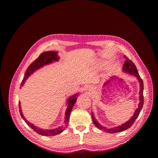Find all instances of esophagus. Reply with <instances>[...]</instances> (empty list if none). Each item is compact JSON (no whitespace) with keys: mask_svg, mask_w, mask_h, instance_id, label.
Wrapping results in <instances>:
<instances>
[{"mask_svg":"<svg viewBox=\"0 0 158 158\" xmlns=\"http://www.w3.org/2000/svg\"><path fill=\"white\" fill-rule=\"evenodd\" d=\"M91 89H92V88H91Z\"/></svg>","mask_w":158,"mask_h":158,"instance_id":"esophagus-1","label":"esophagus"}]
</instances>
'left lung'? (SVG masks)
I'll use <instances>...</instances> for the list:
<instances>
[{
    "label": "left lung",
    "instance_id": "1",
    "mask_svg": "<svg viewBox=\"0 0 158 158\" xmlns=\"http://www.w3.org/2000/svg\"><path fill=\"white\" fill-rule=\"evenodd\" d=\"M124 58L126 59L124 64H123V71L126 72V73H128L129 74H131L132 75H134V76H136L137 77V79H138L139 82V86H140V90H139V99H140V102L139 103V106L138 109H136V110L135 111L134 115L131 117V118L126 123L123 124L122 126H118V127H115L114 128H112V129H107L106 127L101 126L98 122L95 119V118L94 117L93 113L92 112V119H93V121L94 124V125L99 128V129L103 130L104 131L107 132L108 133H116V132H121L123 131H125L126 129H127L128 128L131 127L132 124H134V121H136V119H137L138 116H139L140 112L143 108V104H144V96H143V90H144V84H143V81L142 80V79L141 78V77L139 76V74H138V71L137 70V68L135 64L132 62L131 60H130L128 57H126V56H124Z\"/></svg>",
    "mask_w": 158,
    "mask_h": 158
}]
</instances>
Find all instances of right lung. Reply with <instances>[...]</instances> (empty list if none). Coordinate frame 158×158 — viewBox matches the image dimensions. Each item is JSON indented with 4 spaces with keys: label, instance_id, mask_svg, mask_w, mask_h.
Here are the masks:
<instances>
[{
    "label": "right lung",
    "instance_id": "obj_1",
    "mask_svg": "<svg viewBox=\"0 0 158 158\" xmlns=\"http://www.w3.org/2000/svg\"><path fill=\"white\" fill-rule=\"evenodd\" d=\"M57 52L55 51H49V52H45L42 53L29 67L26 72V74L24 75V79L22 80L21 82V86L23 85L24 84L25 81L31 75L34 71H35L37 69H39L41 67H43L44 65H46L50 63L53 62L54 61H57L59 60V57L57 56ZM77 94H75L70 98H69L68 101H67V107L65 111V123H67L69 122V117H70V114L71 112L72 111L73 107L74 106V104L76 103V101L77 100L76 96ZM20 103V102H19ZM19 112L21 117L22 118L25 122L27 123V125H29L35 132L38 133L39 134L42 135V136H54V135L58 134L60 132H62L64 131V127L60 126L57 129H51V130H46V129H40L36 126H35L33 124L29 123L27 121V120L26 119L24 118L23 114H22V110H21V107L20 106V104H19Z\"/></svg>",
    "mask_w": 158,
    "mask_h": 158
}]
</instances>
